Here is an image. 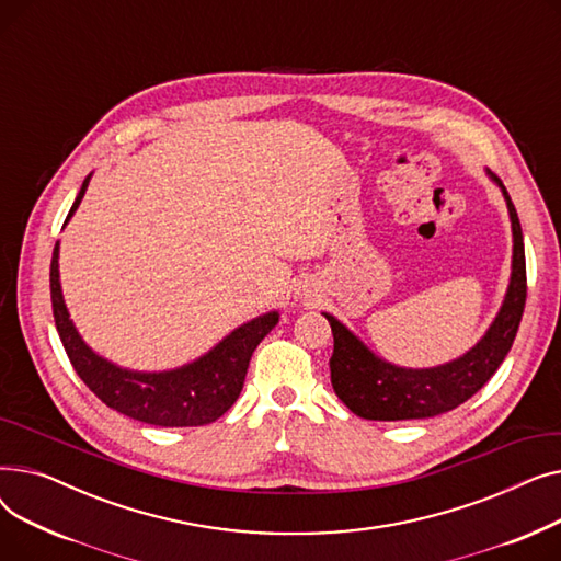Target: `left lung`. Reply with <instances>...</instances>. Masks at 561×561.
Listing matches in <instances>:
<instances>
[{
	"mask_svg": "<svg viewBox=\"0 0 561 561\" xmlns=\"http://www.w3.org/2000/svg\"><path fill=\"white\" fill-rule=\"evenodd\" d=\"M493 180L503 188L510 206L514 231V271L503 309H500L486 336L473 350L466 352L463 357L446 366L409 370L375 357L334 316L325 313L334 334V352L330 359L332 387L352 414L368 421H409L438 416L444 411L459 407L468 398H473L493 377L500 364L505 362L523 318L527 277L518 214L503 182L497 176H493Z\"/></svg>",
	"mask_w": 561,
	"mask_h": 561,
	"instance_id": "8db88e82",
	"label": "left lung"
}]
</instances>
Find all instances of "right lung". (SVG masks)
<instances>
[{
    "label": "right lung",
    "instance_id": "right-lung-1",
    "mask_svg": "<svg viewBox=\"0 0 561 561\" xmlns=\"http://www.w3.org/2000/svg\"><path fill=\"white\" fill-rule=\"evenodd\" d=\"M88 180L91 176L83 180L66 222L77 211ZM49 290L56 332L83 385L106 407L134 421L159 427H197L220 419L243 391L252 352L279 320L277 311L254 318L231 332L209 355L184 368L170 373H131L98 357L77 334L58 284V243L51 254Z\"/></svg>",
    "mask_w": 561,
    "mask_h": 561
}]
</instances>
